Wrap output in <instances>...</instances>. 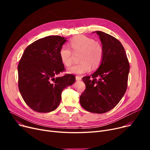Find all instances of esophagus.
I'll return each instance as SVG.
<instances>
[{
    "label": "esophagus",
    "mask_w": 150,
    "mask_h": 150,
    "mask_svg": "<svg viewBox=\"0 0 150 150\" xmlns=\"http://www.w3.org/2000/svg\"><path fill=\"white\" fill-rule=\"evenodd\" d=\"M75 78H76V81H80V80H81V77L80 76H76Z\"/></svg>",
    "instance_id": "esophagus-1"
}]
</instances>
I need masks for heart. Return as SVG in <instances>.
<instances>
[{"instance_id": "1", "label": "heart", "mask_w": 150, "mask_h": 150, "mask_svg": "<svg viewBox=\"0 0 150 150\" xmlns=\"http://www.w3.org/2000/svg\"><path fill=\"white\" fill-rule=\"evenodd\" d=\"M70 45L74 53H81L80 57L81 62L69 68V74L81 75L88 73L92 66L97 67L101 64L103 57V47L93 39L84 35H78L71 39ZM59 56L64 66H69L72 63L73 52L68 46L64 45L61 47Z\"/></svg>"}]
</instances>
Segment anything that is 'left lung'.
Listing matches in <instances>:
<instances>
[{
    "label": "left lung",
    "mask_w": 150,
    "mask_h": 150,
    "mask_svg": "<svg viewBox=\"0 0 150 150\" xmlns=\"http://www.w3.org/2000/svg\"><path fill=\"white\" fill-rule=\"evenodd\" d=\"M96 32L103 49V59L96 72L83 78L86 89L80 101L86 111L103 114L113 109L125 93L129 64L124 47L118 39L103 31Z\"/></svg>",
    "instance_id": "1"
}]
</instances>
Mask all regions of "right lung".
Masks as SVG:
<instances>
[{
	"label": "right lung",
	"mask_w": 150,
	"mask_h": 150,
	"mask_svg": "<svg viewBox=\"0 0 150 150\" xmlns=\"http://www.w3.org/2000/svg\"><path fill=\"white\" fill-rule=\"evenodd\" d=\"M66 39L49 36L35 41L25 49L19 62L18 87L25 103L38 112L56 109L63 89L72 85V74L55 77L65 70L59 51Z\"/></svg>",
	"instance_id": "1"
}]
</instances>
